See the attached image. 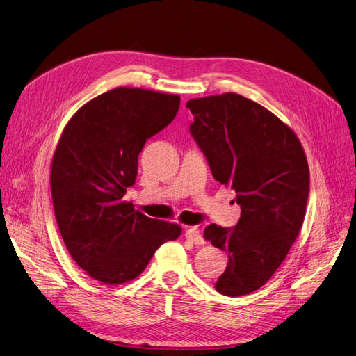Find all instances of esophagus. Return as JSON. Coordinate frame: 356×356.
<instances>
[{
  "label": "esophagus",
  "mask_w": 356,
  "mask_h": 356,
  "mask_svg": "<svg viewBox=\"0 0 356 356\" xmlns=\"http://www.w3.org/2000/svg\"><path fill=\"white\" fill-rule=\"evenodd\" d=\"M186 238L188 241H191L195 245H203L204 241H203V236L200 233V230L197 227H188L186 230Z\"/></svg>",
  "instance_id": "obj_1"
}]
</instances>
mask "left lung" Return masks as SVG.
Wrapping results in <instances>:
<instances>
[{
    "label": "left lung",
    "instance_id": "left-lung-1",
    "mask_svg": "<svg viewBox=\"0 0 356 356\" xmlns=\"http://www.w3.org/2000/svg\"><path fill=\"white\" fill-rule=\"evenodd\" d=\"M190 134L213 178L236 191L234 227L211 224L204 239L227 254L215 289L238 297L263 286L282 264L305 221L309 165L297 135L238 93L191 99Z\"/></svg>",
    "mask_w": 356,
    "mask_h": 356
}]
</instances>
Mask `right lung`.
Instances as JSON below:
<instances>
[{
    "mask_svg": "<svg viewBox=\"0 0 356 356\" xmlns=\"http://www.w3.org/2000/svg\"><path fill=\"white\" fill-rule=\"evenodd\" d=\"M179 96L117 88L96 96L63 129L51 160V199L72 260L93 279L120 285L144 272L178 224L148 218L124 202L148 138L174 120Z\"/></svg>",
    "mask_w": 356,
    "mask_h": 356,
    "instance_id": "right-lung-1",
    "label": "right lung"
}]
</instances>
